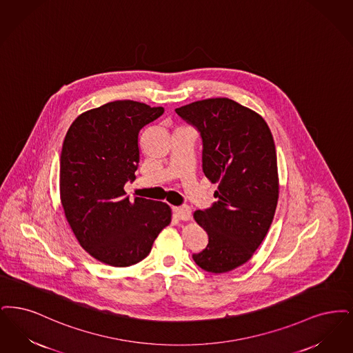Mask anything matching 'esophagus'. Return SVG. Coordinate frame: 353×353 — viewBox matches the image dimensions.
<instances>
[{"label":"esophagus","mask_w":353,"mask_h":353,"mask_svg":"<svg viewBox=\"0 0 353 353\" xmlns=\"http://www.w3.org/2000/svg\"><path fill=\"white\" fill-rule=\"evenodd\" d=\"M172 211H174V215L176 216L179 220H190L191 219V210L187 205L174 207Z\"/></svg>","instance_id":"1"}]
</instances>
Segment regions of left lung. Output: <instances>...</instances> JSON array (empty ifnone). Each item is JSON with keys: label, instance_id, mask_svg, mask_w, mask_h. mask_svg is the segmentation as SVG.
<instances>
[{"label": "left lung", "instance_id": "1", "mask_svg": "<svg viewBox=\"0 0 353 353\" xmlns=\"http://www.w3.org/2000/svg\"><path fill=\"white\" fill-rule=\"evenodd\" d=\"M203 141V172L217 183V201L194 219L208 245L192 259L203 270L227 273L250 260L276 214L279 194L272 132L259 113L216 97L176 108Z\"/></svg>", "mask_w": 353, "mask_h": 353}]
</instances>
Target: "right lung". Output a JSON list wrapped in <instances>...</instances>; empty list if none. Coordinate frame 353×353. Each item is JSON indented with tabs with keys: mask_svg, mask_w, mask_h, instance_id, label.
Instances as JSON below:
<instances>
[{
	"mask_svg": "<svg viewBox=\"0 0 353 353\" xmlns=\"http://www.w3.org/2000/svg\"><path fill=\"white\" fill-rule=\"evenodd\" d=\"M162 107L117 100L81 113L70 126L61 154V200L79 244L114 268L143 260L171 221L166 203L129 199L139 162L138 134L162 116Z\"/></svg>",
	"mask_w": 353,
	"mask_h": 353,
	"instance_id": "right-lung-1",
	"label": "right lung"
}]
</instances>
